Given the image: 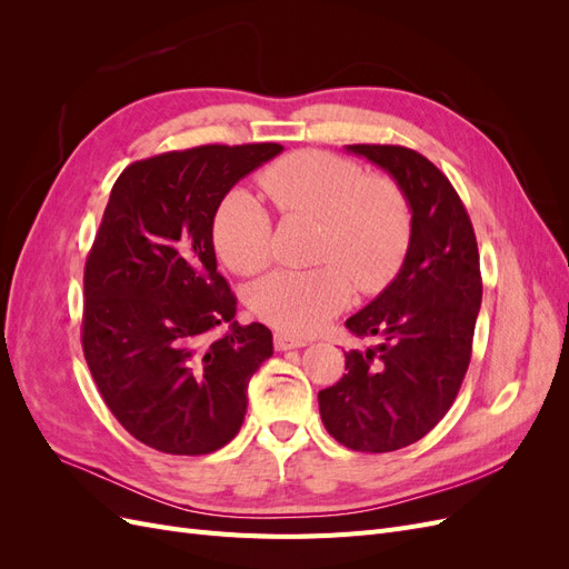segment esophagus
<instances>
[{
  "mask_svg": "<svg viewBox=\"0 0 569 569\" xmlns=\"http://www.w3.org/2000/svg\"><path fill=\"white\" fill-rule=\"evenodd\" d=\"M308 339L295 337V335H287V332H274V349L278 351H287V349H301L306 347Z\"/></svg>",
  "mask_w": 569,
  "mask_h": 569,
  "instance_id": "esophagus-1",
  "label": "esophagus"
}]
</instances>
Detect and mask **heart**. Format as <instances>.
Masks as SVG:
<instances>
[{"label": "heart", "mask_w": 569, "mask_h": 569, "mask_svg": "<svg viewBox=\"0 0 569 569\" xmlns=\"http://www.w3.org/2000/svg\"><path fill=\"white\" fill-rule=\"evenodd\" d=\"M261 184L287 216L320 220L318 268H282L249 291L251 311L284 332L311 335L349 306L353 284L380 291L399 272L412 216L391 178L366 176L358 163L327 151H295L261 173ZM216 251L230 270L253 274L270 263L272 220L249 189H232L213 218Z\"/></svg>", "instance_id": "1"}]
</instances>
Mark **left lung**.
Instances as JSON below:
<instances>
[{
	"instance_id": "8db88e82",
	"label": "left lung",
	"mask_w": 569,
	"mask_h": 569,
	"mask_svg": "<svg viewBox=\"0 0 569 569\" xmlns=\"http://www.w3.org/2000/svg\"><path fill=\"white\" fill-rule=\"evenodd\" d=\"M393 178L410 203V244L399 274L347 320L377 337L347 353V375L318 391L327 432L351 451L389 453L420 441L453 406L472 356L481 306L479 251L468 211L441 170L396 144H349Z\"/></svg>"
}]
</instances>
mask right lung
Segmentation results:
<instances>
[{"mask_svg": "<svg viewBox=\"0 0 569 569\" xmlns=\"http://www.w3.org/2000/svg\"><path fill=\"white\" fill-rule=\"evenodd\" d=\"M282 144H203L130 163L116 180L84 263L82 351L101 399L128 432L170 456L234 439L251 375L272 332L239 325L218 272L220 201ZM229 332L211 340L218 323Z\"/></svg>", "mask_w": 569, "mask_h": 569, "instance_id": "right-lung-1", "label": "right lung"}]
</instances>
